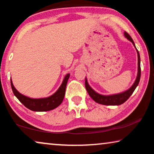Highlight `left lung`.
<instances>
[{"label": "left lung", "mask_w": 154, "mask_h": 154, "mask_svg": "<svg viewBox=\"0 0 154 154\" xmlns=\"http://www.w3.org/2000/svg\"><path fill=\"white\" fill-rule=\"evenodd\" d=\"M124 35L125 37L130 41V42L133 44V45L135 46V44H134L132 38H131V36L129 35V34L125 32L124 33ZM136 51H137L138 54V74L137 77H136V79L134 82V84L131 86L130 88L127 90L126 91H124L121 93L119 94H110V95H103L97 93V92H95L94 90L91 87L89 86L88 83L87 79L86 78L85 79V86H86V90L88 93L89 94L90 97L94 100L95 102L97 103L102 104V105H106V106H119V105L123 104V103L128 100L130 97L131 96L132 93L134 92V90H135L136 88L139 84V82H140V73H141V70H140V54H139L137 48H136Z\"/></svg>", "instance_id": "left-lung-1"}]
</instances>
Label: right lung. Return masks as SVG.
I'll return each mask as SVG.
<instances>
[{
  "instance_id": "right-lung-1",
  "label": "right lung",
  "mask_w": 154,
  "mask_h": 154,
  "mask_svg": "<svg viewBox=\"0 0 154 154\" xmlns=\"http://www.w3.org/2000/svg\"><path fill=\"white\" fill-rule=\"evenodd\" d=\"M70 74L68 73L66 75L64 80H63L62 84H61L58 90L54 94L46 98H40V99H33L29 98L28 97L24 96V95L20 93L17 90L15 87L14 86L13 83H12L11 79V89L14 94L17 97L19 101L23 103L26 108L35 112H45L49 111L57 108L62 103L64 99L66 87L69 79Z\"/></svg>"
}]
</instances>
